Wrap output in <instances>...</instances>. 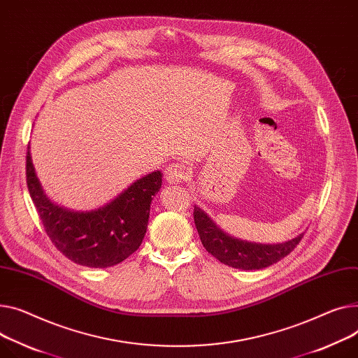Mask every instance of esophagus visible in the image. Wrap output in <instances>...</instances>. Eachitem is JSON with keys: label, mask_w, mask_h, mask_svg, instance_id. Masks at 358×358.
Wrapping results in <instances>:
<instances>
[{"label": "esophagus", "mask_w": 358, "mask_h": 358, "mask_svg": "<svg viewBox=\"0 0 358 358\" xmlns=\"http://www.w3.org/2000/svg\"><path fill=\"white\" fill-rule=\"evenodd\" d=\"M165 177H166V181H169L170 184H180L188 178V171H187L184 164L171 162L166 165Z\"/></svg>", "instance_id": "obj_1"}]
</instances>
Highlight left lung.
<instances>
[{
  "instance_id": "1",
  "label": "left lung",
  "mask_w": 358,
  "mask_h": 358,
  "mask_svg": "<svg viewBox=\"0 0 358 358\" xmlns=\"http://www.w3.org/2000/svg\"><path fill=\"white\" fill-rule=\"evenodd\" d=\"M194 223L200 241L208 253L219 259L222 264L243 271L264 269L276 264L295 249L303 236L301 233L288 242L273 245L242 241L222 230L197 206H194Z\"/></svg>"
}]
</instances>
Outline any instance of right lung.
<instances>
[{
	"label": "right lung",
	"mask_w": 358,
	"mask_h": 358,
	"mask_svg": "<svg viewBox=\"0 0 358 358\" xmlns=\"http://www.w3.org/2000/svg\"><path fill=\"white\" fill-rule=\"evenodd\" d=\"M27 185L52 243L75 264L109 268L121 264L142 243L151 203L162 184V173L152 171L134 181L109 203L78 211L47 197L27 150Z\"/></svg>",
	"instance_id": "right-lung-1"
}]
</instances>
